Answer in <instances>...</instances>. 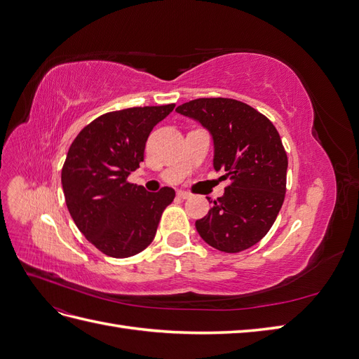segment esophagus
<instances>
[{
    "mask_svg": "<svg viewBox=\"0 0 359 359\" xmlns=\"http://www.w3.org/2000/svg\"><path fill=\"white\" fill-rule=\"evenodd\" d=\"M177 194H178V198H181V199H190L191 198V194L187 193V191H184V190H178Z\"/></svg>",
    "mask_w": 359,
    "mask_h": 359,
    "instance_id": "obj_1",
    "label": "esophagus"
}]
</instances>
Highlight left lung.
Segmentation results:
<instances>
[{
  "mask_svg": "<svg viewBox=\"0 0 359 359\" xmlns=\"http://www.w3.org/2000/svg\"><path fill=\"white\" fill-rule=\"evenodd\" d=\"M211 135L212 166L231 180L224 194L196 220L202 240L224 253L259 243L274 224L286 193L287 156L277 128L252 106L232 99H198L175 109Z\"/></svg>",
  "mask_w": 359,
  "mask_h": 359,
  "instance_id": "left-lung-1",
  "label": "left lung"
}]
</instances>
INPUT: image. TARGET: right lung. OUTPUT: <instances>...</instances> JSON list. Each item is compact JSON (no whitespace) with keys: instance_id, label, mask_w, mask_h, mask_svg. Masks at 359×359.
<instances>
[{"instance_id":"obj_1","label":"right lung","mask_w":359,"mask_h":359,"mask_svg":"<svg viewBox=\"0 0 359 359\" xmlns=\"http://www.w3.org/2000/svg\"><path fill=\"white\" fill-rule=\"evenodd\" d=\"M175 104L130 107L94 119L76 136L61 172L66 205L78 229L111 257H130L153 243L175 190L127 182L144 161L151 130Z\"/></svg>"}]
</instances>
